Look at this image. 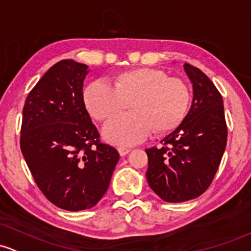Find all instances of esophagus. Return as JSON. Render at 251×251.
<instances>
[{"label":"esophagus","mask_w":251,"mask_h":251,"mask_svg":"<svg viewBox=\"0 0 251 251\" xmlns=\"http://www.w3.org/2000/svg\"><path fill=\"white\" fill-rule=\"evenodd\" d=\"M118 151H119V154L121 155V156H125V155H127L128 152L131 151V149H130V148H126V147H119Z\"/></svg>","instance_id":"obj_1"}]
</instances>
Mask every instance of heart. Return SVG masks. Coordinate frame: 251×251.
<instances>
[{
    "instance_id": "b5f03b06",
    "label": "heart",
    "mask_w": 251,
    "mask_h": 251,
    "mask_svg": "<svg viewBox=\"0 0 251 251\" xmlns=\"http://www.w3.org/2000/svg\"><path fill=\"white\" fill-rule=\"evenodd\" d=\"M125 102H130L131 113L108 121L103 134L112 143L132 146L152 130L159 134L176 130L188 114L191 91L183 79L148 67L118 72L112 77V86L94 81L84 90L86 109L97 121L120 113Z\"/></svg>"
}]
</instances>
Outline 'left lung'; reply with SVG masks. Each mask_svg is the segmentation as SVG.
<instances>
[{
	"mask_svg": "<svg viewBox=\"0 0 251 251\" xmlns=\"http://www.w3.org/2000/svg\"><path fill=\"white\" fill-rule=\"evenodd\" d=\"M184 70L194 88L188 115L162 146L146 149L149 186L171 203L196 199L209 188L227 142L221 94L200 68L184 63Z\"/></svg>",
	"mask_w": 251,
	"mask_h": 251,
	"instance_id": "1",
	"label": "left lung"
}]
</instances>
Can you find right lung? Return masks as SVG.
<instances>
[{
  "label": "right lung",
  "mask_w": 251,
  "mask_h": 251,
  "mask_svg": "<svg viewBox=\"0 0 251 251\" xmlns=\"http://www.w3.org/2000/svg\"><path fill=\"white\" fill-rule=\"evenodd\" d=\"M88 66L62 60L30 91L20 148L42 194L61 209L92 208L109 186L119 152L102 143L83 97Z\"/></svg>",
  "instance_id": "1"
}]
</instances>
